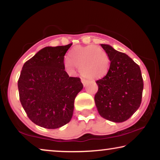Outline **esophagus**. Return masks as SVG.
<instances>
[{
	"label": "esophagus",
	"instance_id": "34e87169",
	"mask_svg": "<svg viewBox=\"0 0 160 160\" xmlns=\"http://www.w3.org/2000/svg\"><path fill=\"white\" fill-rule=\"evenodd\" d=\"M82 82L83 83V84H84V86H85L87 83V80L85 79V78H82Z\"/></svg>",
	"mask_w": 160,
	"mask_h": 160
}]
</instances>
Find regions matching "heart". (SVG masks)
<instances>
[{
  "label": "heart",
  "instance_id": "1",
  "mask_svg": "<svg viewBox=\"0 0 160 160\" xmlns=\"http://www.w3.org/2000/svg\"><path fill=\"white\" fill-rule=\"evenodd\" d=\"M64 65L68 71H73L76 66L80 68L83 76L89 79H97L108 72L110 60L103 49L89 45L73 48L70 52L69 58L65 59Z\"/></svg>",
  "mask_w": 160,
  "mask_h": 160
}]
</instances>
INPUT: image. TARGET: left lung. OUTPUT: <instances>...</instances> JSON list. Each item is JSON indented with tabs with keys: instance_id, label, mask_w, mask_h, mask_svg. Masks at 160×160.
<instances>
[{
	"instance_id": "obj_1",
	"label": "left lung",
	"mask_w": 160,
	"mask_h": 160,
	"mask_svg": "<svg viewBox=\"0 0 160 160\" xmlns=\"http://www.w3.org/2000/svg\"><path fill=\"white\" fill-rule=\"evenodd\" d=\"M108 54L110 66L106 75L96 81L98 90L95 102L102 118L123 122L140 107L143 81L139 65L126 54L111 46L100 44Z\"/></svg>"
}]
</instances>
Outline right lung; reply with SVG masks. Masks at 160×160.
<instances>
[{
  "label": "right lung",
  "mask_w": 160,
  "mask_h": 160,
  "mask_svg": "<svg viewBox=\"0 0 160 160\" xmlns=\"http://www.w3.org/2000/svg\"><path fill=\"white\" fill-rule=\"evenodd\" d=\"M72 43L47 47L25 62L18 79L20 102L28 118L47 129L71 121L74 100L83 89L80 78L65 71V54Z\"/></svg>",
  "instance_id": "1"
}]
</instances>
